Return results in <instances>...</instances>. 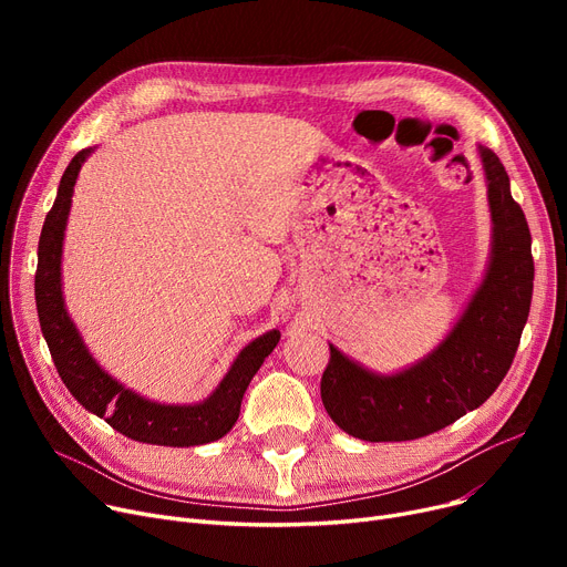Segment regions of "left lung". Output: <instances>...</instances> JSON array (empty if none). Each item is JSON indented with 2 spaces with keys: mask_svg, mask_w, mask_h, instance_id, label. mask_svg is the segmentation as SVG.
<instances>
[{
  "mask_svg": "<svg viewBox=\"0 0 567 567\" xmlns=\"http://www.w3.org/2000/svg\"><path fill=\"white\" fill-rule=\"evenodd\" d=\"M478 152L494 223L492 259L455 329L398 374L370 372L329 344L321 402L355 439L411 441L439 432L478 409L513 365L533 296L530 231L498 156L485 146Z\"/></svg>",
  "mask_w": 567,
  "mask_h": 567,
  "instance_id": "obj_1",
  "label": "left lung"
}]
</instances>
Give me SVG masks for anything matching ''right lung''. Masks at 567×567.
Returning a JSON list of instances; mask_svg holds the SVG:
<instances>
[{
	"instance_id": "1",
	"label": "right lung",
	"mask_w": 567,
	"mask_h": 567,
	"mask_svg": "<svg viewBox=\"0 0 567 567\" xmlns=\"http://www.w3.org/2000/svg\"><path fill=\"white\" fill-rule=\"evenodd\" d=\"M92 152L94 148H82L69 163L39 238V266L34 280L37 310L54 368L71 395L86 411L96 413L110 427L133 441L172 445V449L218 441L234 427L238 413H241V400L248 383L261 368L266 355L276 349L280 331H268L244 347L218 383V389L199 404H158L140 398L112 379L84 347L64 308L62 296V246L73 186L82 163Z\"/></svg>"
}]
</instances>
